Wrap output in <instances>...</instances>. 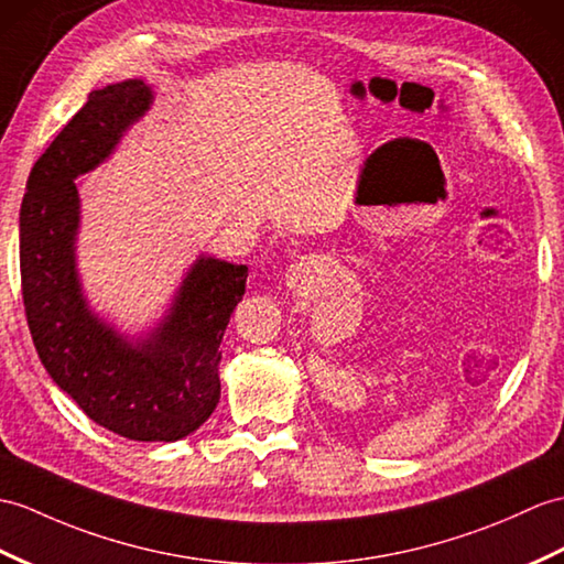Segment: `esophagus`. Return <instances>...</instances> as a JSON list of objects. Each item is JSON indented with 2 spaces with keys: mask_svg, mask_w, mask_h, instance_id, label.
I'll list each match as a JSON object with an SVG mask.
<instances>
[{
  "mask_svg": "<svg viewBox=\"0 0 564 564\" xmlns=\"http://www.w3.org/2000/svg\"><path fill=\"white\" fill-rule=\"evenodd\" d=\"M305 281H307V273H305L303 261L288 269V273H285V285H288V288H300Z\"/></svg>",
  "mask_w": 564,
  "mask_h": 564,
  "instance_id": "1",
  "label": "esophagus"
}]
</instances>
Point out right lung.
Here are the masks:
<instances>
[{"instance_id": "obj_1", "label": "right lung", "mask_w": 564, "mask_h": 564, "mask_svg": "<svg viewBox=\"0 0 564 564\" xmlns=\"http://www.w3.org/2000/svg\"><path fill=\"white\" fill-rule=\"evenodd\" d=\"M151 102L141 78L90 90L35 161L19 216L21 293L41 362L90 421L127 440L175 442L220 399V341L247 267L199 257L159 329L129 344L88 310L74 257V180L108 159Z\"/></svg>"}]
</instances>
